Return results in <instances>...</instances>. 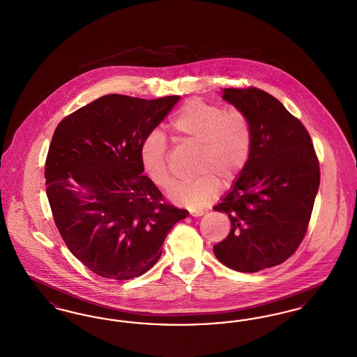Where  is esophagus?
I'll list each match as a JSON object with an SVG mask.
<instances>
[{
    "instance_id": "1",
    "label": "esophagus",
    "mask_w": 357,
    "mask_h": 357,
    "mask_svg": "<svg viewBox=\"0 0 357 357\" xmlns=\"http://www.w3.org/2000/svg\"><path fill=\"white\" fill-rule=\"evenodd\" d=\"M204 210H190V215H191V217H201V215H204Z\"/></svg>"
}]
</instances>
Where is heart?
<instances>
[{"label": "heart", "instance_id": "obj_1", "mask_svg": "<svg viewBox=\"0 0 357 357\" xmlns=\"http://www.w3.org/2000/svg\"><path fill=\"white\" fill-rule=\"evenodd\" d=\"M169 128L178 142L198 147L195 179L175 185L171 199L190 208H199L215 201L221 182L231 185L249 162L253 149V127L249 116L238 109H227L215 102L192 99L172 116ZM140 163L156 186L170 185L169 144L159 131L143 137Z\"/></svg>", "mask_w": 357, "mask_h": 357}]
</instances>
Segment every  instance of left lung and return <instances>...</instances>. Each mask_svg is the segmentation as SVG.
<instances>
[{
	"label": "left lung",
	"mask_w": 357,
	"mask_h": 357,
	"mask_svg": "<svg viewBox=\"0 0 357 357\" xmlns=\"http://www.w3.org/2000/svg\"><path fill=\"white\" fill-rule=\"evenodd\" d=\"M223 99L249 116L253 149L231 191L214 207L231 223L214 255L230 269L255 273L298 249L320 186V163L304 124L271 93L225 88Z\"/></svg>",
	"instance_id": "1"
}]
</instances>
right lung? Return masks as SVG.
<instances>
[{
    "instance_id": "right-lung-1",
    "label": "right lung",
    "mask_w": 357,
    "mask_h": 357,
    "mask_svg": "<svg viewBox=\"0 0 357 357\" xmlns=\"http://www.w3.org/2000/svg\"><path fill=\"white\" fill-rule=\"evenodd\" d=\"M179 99L105 95L54 130L45 162L52 215L70 253L100 277L150 271L171 227L188 214L165 202L139 156L143 137Z\"/></svg>"
}]
</instances>
